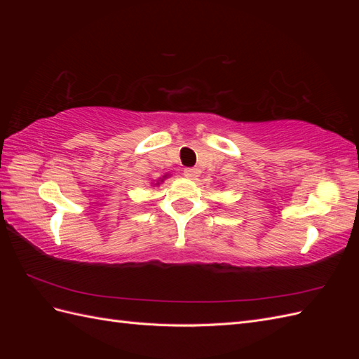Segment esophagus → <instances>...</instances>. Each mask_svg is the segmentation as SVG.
<instances>
[{"label": "esophagus", "mask_w": 359, "mask_h": 359, "mask_svg": "<svg viewBox=\"0 0 359 359\" xmlns=\"http://www.w3.org/2000/svg\"><path fill=\"white\" fill-rule=\"evenodd\" d=\"M199 173H201V170H199L198 168H187V169H184V175H186V177L190 178V180H196V178L199 177Z\"/></svg>", "instance_id": "1"}]
</instances>
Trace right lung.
Wrapping results in <instances>:
<instances>
[{
  "mask_svg": "<svg viewBox=\"0 0 359 359\" xmlns=\"http://www.w3.org/2000/svg\"><path fill=\"white\" fill-rule=\"evenodd\" d=\"M170 175H169V173H166V175L165 177H163V178H158L156 182H151V184H153V187H156V186H160V184L163 182V181H165L166 178H169Z\"/></svg>",
  "mask_w": 359,
  "mask_h": 359,
  "instance_id": "1",
  "label": "right lung"
}]
</instances>
